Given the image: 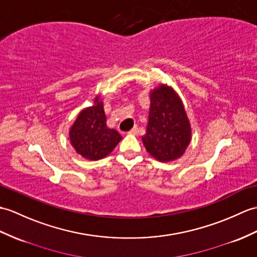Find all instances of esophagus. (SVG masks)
Instances as JSON below:
<instances>
[{
	"mask_svg": "<svg viewBox=\"0 0 257 257\" xmlns=\"http://www.w3.org/2000/svg\"><path fill=\"white\" fill-rule=\"evenodd\" d=\"M129 134L130 135H137V134H138V127H134L133 129H131L130 131H129Z\"/></svg>",
	"mask_w": 257,
	"mask_h": 257,
	"instance_id": "1",
	"label": "esophagus"
}]
</instances>
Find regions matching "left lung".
Returning <instances> with one entry per match:
<instances>
[{
    "label": "left lung",
    "instance_id": "left-lung-1",
    "mask_svg": "<svg viewBox=\"0 0 257 257\" xmlns=\"http://www.w3.org/2000/svg\"><path fill=\"white\" fill-rule=\"evenodd\" d=\"M192 139V128L183 101L172 87L162 84L150 93V110L142 142L160 162L181 158Z\"/></svg>",
    "mask_w": 257,
    "mask_h": 257
}]
</instances>
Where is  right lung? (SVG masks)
I'll list each match as a JSON object with an SVG mask.
<instances>
[{
    "label": "right lung",
    "instance_id": "obj_1",
    "mask_svg": "<svg viewBox=\"0 0 257 257\" xmlns=\"http://www.w3.org/2000/svg\"><path fill=\"white\" fill-rule=\"evenodd\" d=\"M70 142L75 151L91 161L108 156L121 140L115 129L106 124L103 101L96 96L94 105L83 109L70 128Z\"/></svg>",
    "mask_w": 257,
    "mask_h": 257
}]
</instances>
